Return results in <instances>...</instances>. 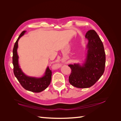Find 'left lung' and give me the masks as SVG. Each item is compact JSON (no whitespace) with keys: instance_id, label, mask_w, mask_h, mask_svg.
I'll use <instances>...</instances> for the list:
<instances>
[{"instance_id":"left-lung-1","label":"left lung","mask_w":121,"mask_h":121,"mask_svg":"<svg viewBox=\"0 0 121 121\" xmlns=\"http://www.w3.org/2000/svg\"><path fill=\"white\" fill-rule=\"evenodd\" d=\"M85 37L88 40L85 63L69 65L72 72L69 81L79 88H89L95 83L103 75L105 65V53L103 43L94 30L88 31Z\"/></svg>"}]
</instances>
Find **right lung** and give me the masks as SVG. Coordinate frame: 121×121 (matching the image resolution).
Here are the masks:
<instances>
[{"label":"right lung","mask_w":121,"mask_h":121,"mask_svg":"<svg viewBox=\"0 0 121 121\" xmlns=\"http://www.w3.org/2000/svg\"><path fill=\"white\" fill-rule=\"evenodd\" d=\"M26 32L23 31L18 37L13 48V73L18 81L24 89L33 92H40L47 88L52 80V72L47 67L45 75L41 78H35L29 77L26 75L21 70L18 63L19 56L17 53L18 47V41L23 36Z\"/></svg>","instance_id":"add662e5"}]
</instances>
